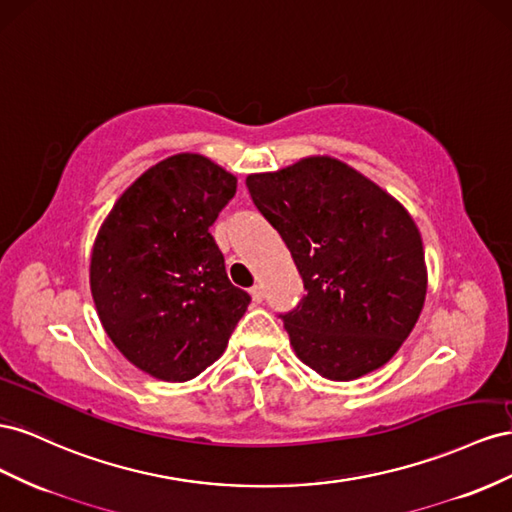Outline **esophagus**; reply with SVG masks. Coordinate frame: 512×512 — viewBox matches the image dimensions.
<instances>
[{
	"instance_id": "obj_1",
	"label": "esophagus",
	"mask_w": 512,
	"mask_h": 512,
	"mask_svg": "<svg viewBox=\"0 0 512 512\" xmlns=\"http://www.w3.org/2000/svg\"><path fill=\"white\" fill-rule=\"evenodd\" d=\"M251 296H253V302H261V300H264V287H261V285H253V287H251Z\"/></svg>"
}]
</instances>
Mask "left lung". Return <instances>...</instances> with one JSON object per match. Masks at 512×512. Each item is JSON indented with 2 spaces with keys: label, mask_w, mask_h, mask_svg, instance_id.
<instances>
[{
  "label": "left lung",
  "mask_w": 512,
  "mask_h": 512,
  "mask_svg": "<svg viewBox=\"0 0 512 512\" xmlns=\"http://www.w3.org/2000/svg\"><path fill=\"white\" fill-rule=\"evenodd\" d=\"M281 233L306 296L281 319L296 356L349 382L399 352L427 296L420 231L401 203L330 156L246 178Z\"/></svg>",
  "instance_id": "obj_1"
}]
</instances>
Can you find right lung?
<instances>
[{
  "mask_svg": "<svg viewBox=\"0 0 512 512\" xmlns=\"http://www.w3.org/2000/svg\"><path fill=\"white\" fill-rule=\"evenodd\" d=\"M236 184L206 156H169L126 188L98 231L90 287L100 324L156 379L186 382L210 367L251 302L210 233Z\"/></svg>",
  "mask_w": 512,
  "mask_h": 512,
  "instance_id": "right-lung-1",
  "label": "right lung"
}]
</instances>
